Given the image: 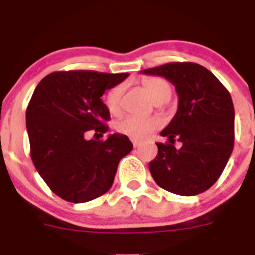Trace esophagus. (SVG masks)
<instances>
[{
	"label": "esophagus",
	"instance_id": "obj_1",
	"mask_svg": "<svg viewBox=\"0 0 255 255\" xmlns=\"http://www.w3.org/2000/svg\"><path fill=\"white\" fill-rule=\"evenodd\" d=\"M132 143H133V146H134V148H137V146H139V145H140V143L138 142V140L132 139Z\"/></svg>",
	"mask_w": 255,
	"mask_h": 255
}]
</instances>
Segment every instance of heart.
Here are the masks:
<instances>
[{
  "instance_id": "obj_1",
  "label": "heart",
  "mask_w": 255,
  "mask_h": 255,
  "mask_svg": "<svg viewBox=\"0 0 255 255\" xmlns=\"http://www.w3.org/2000/svg\"><path fill=\"white\" fill-rule=\"evenodd\" d=\"M142 85L149 96L151 97L154 102H165L170 99L171 85L163 78H155V76H149L142 80ZM123 94V85H117L112 87L106 95V106L112 115H117L121 110V99ZM161 122L156 118H143L138 116H126L121 118L116 123V129L122 134L128 135L133 139L142 140L148 137L153 130L160 127Z\"/></svg>"
}]
</instances>
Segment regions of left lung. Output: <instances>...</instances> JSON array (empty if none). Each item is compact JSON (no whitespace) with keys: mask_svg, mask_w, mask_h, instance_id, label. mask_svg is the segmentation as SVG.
<instances>
[{"mask_svg":"<svg viewBox=\"0 0 255 255\" xmlns=\"http://www.w3.org/2000/svg\"><path fill=\"white\" fill-rule=\"evenodd\" d=\"M163 76L175 86L176 115L161 130L168 143H156L149 163L154 181L166 191L194 196L206 191L226 168L235 145V107L228 90L196 63H169L142 71ZM182 143L180 148L175 140Z\"/></svg>","mask_w":255,"mask_h":255,"instance_id":"1","label":"left lung"}]
</instances>
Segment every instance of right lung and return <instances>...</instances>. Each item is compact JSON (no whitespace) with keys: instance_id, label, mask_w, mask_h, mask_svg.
<instances>
[{"instance_id":"1","label":"right lung","mask_w":255,"mask_h":255,"mask_svg":"<svg viewBox=\"0 0 255 255\" xmlns=\"http://www.w3.org/2000/svg\"><path fill=\"white\" fill-rule=\"evenodd\" d=\"M128 75L55 71L35 87L25 112L30 158L63 200L82 204L109 191L120 160L132 150L125 134L115 133L105 140L85 138L91 129L102 135L109 130L105 123L111 117L101 96Z\"/></svg>"}]
</instances>
